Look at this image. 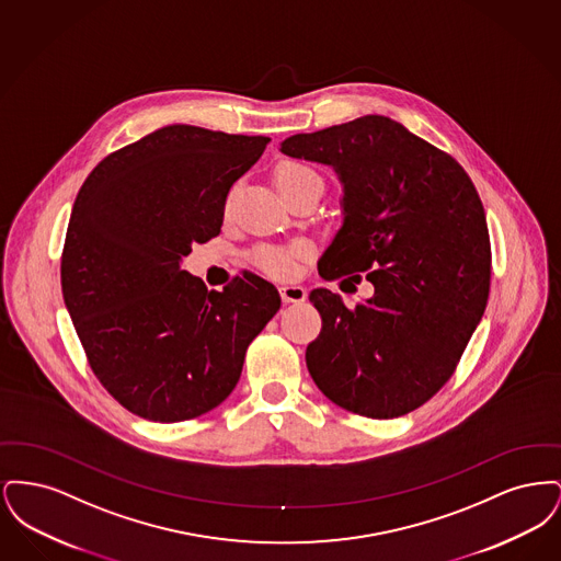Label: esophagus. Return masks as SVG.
Listing matches in <instances>:
<instances>
[{"label":"esophagus","mask_w":561,"mask_h":561,"mask_svg":"<svg viewBox=\"0 0 561 561\" xmlns=\"http://www.w3.org/2000/svg\"><path fill=\"white\" fill-rule=\"evenodd\" d=\"M279 294H282L284 302H302L307 298V290L302 286H296V284H284L279 288Z\"/></svg>","instance_id":"obj_1"}]
</instances>
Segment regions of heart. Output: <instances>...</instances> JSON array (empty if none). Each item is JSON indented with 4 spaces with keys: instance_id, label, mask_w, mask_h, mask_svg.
<instances>
[{
    "instance_id": "b5f03b06",
    "label": "heart",
    "mask_w": 561,
    "mask_h": 561,
    "mask_svg": "<svg viewBox=\"0 0 561 561\" xmlns=\"http://www.w3.org/2000/svg\"><path fill=\"white\" fill-rule=\"evenodd\" d=\"M311 179H320L318 172L305 163H296V161H288L284 165H279L277 174H275V183L279 191H286V188L296 187L305 181H311ZM307 254V245L302 243H293V245H286V248H263L259 250L256 254V263L259 267L265 268L267 273L273 275H293L296 263Z\"/></svg>"
}]
</instances>
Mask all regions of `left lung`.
Segmentation results:
<instances>
[{"label": "left lung", "instance_id": "8db88e82", "mask_svg": "<svg viewBox=\"0 0 561 561\" xmlns=\"http://www.w3.org/2000/svg\"><path fill=\"white\" fill-rule=\"evenodd\" d=\"M282 153L332 165L343 183V227L321 254V277L373 282L348 309L309 294L321 316L307 368L348 412L396 419L453 376L490 293V236L480 195L458 161L385 115L294 134Z\"/></svg>", "mask_w": 561, "mask_h": 561}]
</instances>
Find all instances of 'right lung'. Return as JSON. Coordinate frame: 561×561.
<instances>
[{"label": "right lung", "instance_id": "1", "mask_svg": "<svg viewBox=\"0 0 561 561\" xmlns=\"http://www.w3.org/2000/svg\"><path fill=\"white\" fill-rule=\"evenodd\" d=\"M268 136L174 124L101 161L73 204L60 286L90 368L136 416L181 423L240 380L248 345L279 311L277 288L243 271L220 293L181 268L220 233L229 188Z\"/></svg>", "mask_w": 561, "mask_h": 561}]
</instances>
